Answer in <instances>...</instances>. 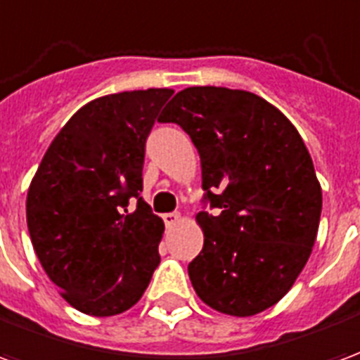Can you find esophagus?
<instances>
[{"label":"esophagus","mask_w":360,"mask_h":360,"mask_svg":"<svg viewBox=\"0 0 360 360\" xmlns=\"http://www.w3.org/2000/svg\"><path fill=\"white\" fill-rule=\"evenodd\" d=\"M179 221H181V216L177 214V212H172V214H164V224L167 227L177 226Z\"/></svg>","instance_id":"1"}]
</instances>
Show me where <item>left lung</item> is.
Wrapping results in <instances>:
<instances>
[{
  "label": "left lung",
  "mask_w": 360,
  "mask_h": 360,
  "mask_svg": "<svg viewBox=\"0 0 360 360\" xmlns=\"http://www.w3.org/2000/svg\"><path fill=\"white\" fill-rule=\"evenodd\" d=\"M198 150L204 247L188 264L196 295L231 316L270 309L291 289L316 241L322 188L291 121L264 98L191 86L165 105Z\"/></svg>",
  "instance_id": "8db88e82"
}]
</instances>
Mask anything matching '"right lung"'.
Segmentation results:
<instances>
[{
	"mask_svg": "<svg viewBox=\"0 0 360 360\" xmlns=\"http://www.w3.org/2000/svg\"><path fill=\"white\" fill-rule=\"evenodd\" d=\"M169 89L96 98L69 119L28 187L36 257L71 307L115 316L139 302L160 264L164 221L141 198L144 146ZM137 208L128 210V200Z\"/></svg>",
	"mask_w": 360,
	"mask_h": 360,
	"instance_id": "1",
	"label": "right lung"
}]
</instances>
